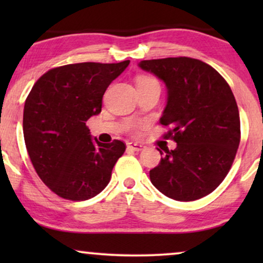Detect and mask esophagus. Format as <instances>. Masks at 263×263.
Instances as JSON below:
<instances>
[{
    "mask_svg": "<svg viewBox=\"0 0 263 263\" xmlns=\"http://www.w3.org/2000/svg\"><path fill=\"white\" fill-rule=\"evenodd\" d=\"M128 148L132 151H135V152H139V151L145 148V146L141 145V143H139V142H128Z\"/></svg>",
    "mask_w": 263,
    "mask_h": 263,
    "instance_id": "obj_1",
    "label": "esophagus"
}]
</instances>
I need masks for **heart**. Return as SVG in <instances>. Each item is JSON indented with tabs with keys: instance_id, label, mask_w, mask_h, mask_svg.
<instances>
[{
	"instance_id": "b5f03b06",
	"label": "heart",
	"mask_w": 263,
	"mask_h": 263,
	"mask_svg": "<svg viewBox=\"0 0 263 263\" xmlns=\"http://www.w3.org/2000/svg\"><path fill=\"white\" fill-rule=\"evenodd\" d=\"M149 81H154V79L149 78V77H140L138 79V85L139 84H145V82H149Z\"/></svg>"
}]
</instances>
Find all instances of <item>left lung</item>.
I'll list each match as a JSON object with an SVG mask.
<instances>
[{"label":"left lung","mask_w":263,"mask_h":263,"mask_svg":"<svg viewBox=\"0 0 263 263\" xmlns=\"http://www.w3.org/2000/svg\"><path fill=\"white\" fill-rule=\"evenodd\" d=\"M139 67L166 86L160 123L171 125L165 138L177 143L164 149L159 165L149 171L151 182L177 201L208 195L224 181L239 146V112L231 88L210 64L190 57L141 61Z\"/></svg>","instance_id":"8db88e82"}]
</instances>
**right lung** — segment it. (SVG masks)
Here are the masks:
<instances>
[{
  "mask_svg": "<svg viewBox=\"0 0 263 263\" xmlns=\"http://www.w3.org/2000/svg\"><path fill=\"white\" fill-rule=\"evenodd\" d=\"M130 61L53 68L38 79L24 107L23 129L35 172L53 193L84 201L109 184L125 145L92 139L86 122L102 111L103 96Z\"/></svg>",
  "mask_w": 263,
  "mask_h": 263,
  "instance_id": "obj_1",
  "label": "right lung"
}]
</instances>
